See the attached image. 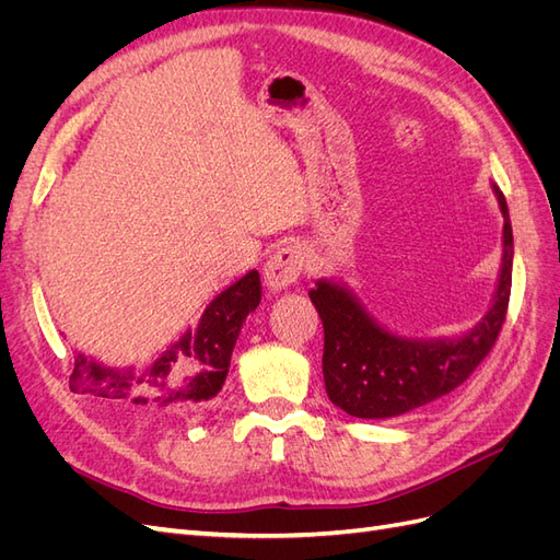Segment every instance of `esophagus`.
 <instances>
[{"instance_id":"esophagus-1","label":"esophagus","mask_w":560,"mask_h":560,"mask_svg":"<svg viewBox=\"0 0 560 560\" xmlns=\"http://www.w3.org/2000/svg\"><path fill=\"white\" fill-rule=\"evenodd\" d=\"M303 268V252L299 245H282L270 254L264 266V284L270 292H282L292 287Z\"/></svg>"}]
</instances>
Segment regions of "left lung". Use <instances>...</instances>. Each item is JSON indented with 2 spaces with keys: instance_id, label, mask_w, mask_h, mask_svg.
I'll return each instance as SVG.
<instances>
[{
  "instance_id": "1",
  "label": "left lung",
  "mask_w": 560,
  "mask_h": 560,
  "mask_svg": "<svg viewBox=\"0 0 560 560\" xmlns=\"http://www.w3.org/2000/svg\"><path fill=\"white\" fill-rule=\"evenodd\" d=\"M504 219L502 264L486 315L460 336L411 338L385 329L343 280L319 278L308 292L325 327L322 374L334 406L385 420L420 409L463 385L495 346L510 306L514 235L510 208L493 184Z\"/></svg>"
}]
</instances>
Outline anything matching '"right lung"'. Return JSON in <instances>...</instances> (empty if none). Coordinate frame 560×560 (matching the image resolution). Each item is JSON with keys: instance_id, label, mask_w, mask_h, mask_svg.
I'll return each mask as SVG.
<instances>
[{"instance_id": "obj_1", "label": "right lung", "mask_w": 560, "mask_h": 560, "mask_svg": "<svg viewBox=\"0 0 560 560\" xmlns=\"http://www.w3.org/2000/svg\"><path fill=\"white\" fill-rule=\"evenodd\" d=\"M259 301V270H247L208 303L196 329H186L144 369L109 366L86 352H77L70 387L130 411L206 409L229 376L243 322L257 311Z\"/></svg>"}]
</instances>
